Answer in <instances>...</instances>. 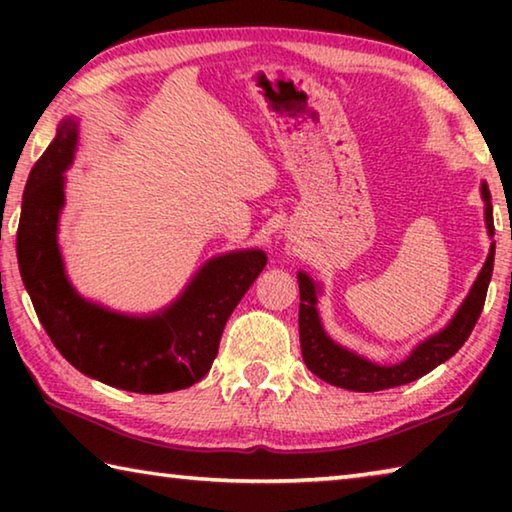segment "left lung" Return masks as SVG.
Returning <instances> with one entry per match:
<instances>
[{
    "label": "left lung",
    "mask_w": 512,
    "mask_h": 512,
    "mask_svg": "<svg viewBox=\"0 0 512 512\" xmlns=\"http://www.w3.org/2000/svg\"><path fill=\"white\" fill-rule=\"evenodd\" d=\"M76 124L63 119L54 142L33 164L17 225V262L33 309L58 352L76 370L133 393H171L201 381L221 332L266 266L262 250H239L207 262L183 296L160 314L121 316L83 300L69 284L56 244L63 173L76 149ZM314 370V348L305 350Z\"/></svg>",
    "instance_id": "obj_1"
}]
</instances>
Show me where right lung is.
<instances>
[{"instance_id": "add662e5", "label": "right lung", "mask_w": 512, "mask_h": 512, "mask_svg": "<svg viewBox=\"0 0 512 512\" xmlns=\"http://www.w3.org/2000/svg\"><path fill=\"white\" fill-rule=\"evenodd\" d=\"M483 201H490L488 187H483ZM485 223H488V232L492 235V232H495V221H492L490 203L485 207ZM492 264H495V244H492L490 255L485 259L479 277H476L470 296L465 298L452 323H449L440 334L431 336L429 341H424L420 348L397 368L372 366V363L354 357V354L339 348L334 341H329V336L323 332V325H320V318L316 311V284L314 280H309L307 273H300L298 275V284H300L298 323H300L302 357H305L307 345L311 343V348H314V370L311 368L309 370L316 372V375L323 377L325 381H329V384L348 388V391L372 393V391H381V388L409 384V381L427 375V372H431L433 368L440 366V363L447 361L467 341V336H470L476 320L481 316L485 293H488V284L492 277Z\"/></svg>"}]
</instances>
